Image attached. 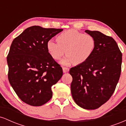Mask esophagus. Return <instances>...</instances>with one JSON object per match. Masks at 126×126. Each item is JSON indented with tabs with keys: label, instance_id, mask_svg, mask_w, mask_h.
<instances>
[{
	"label": "esophagus",
	"instance_id": "34e87169",
	"mask_svg": "<svg viewBox=\"0 0 126 126\" xmlns=\"http://www.w3.org/2000/svg\"><path fill=\"white\" fill-rule=\"evenodd\" d=\"M69 71V68H67V67H63V73H67Z\"/></svg>",
	"mask_w": 126,
	"mask_h": 126
}]
</instances>
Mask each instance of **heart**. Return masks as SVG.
Returning a JSON list of instances; mask_svg holds the SVG:
<instances>
[{
	"label": "heart",
	"mask_w": 126,
	"mask_h": 126,
	"mask_svg": "<svg viewBox=\"0 0 126 126\" xmlns=\"http://www.w3.org/2000/svg\"><path fill=\"white\" fill-rule=\"evenodd\" d=\"M57 41L50 40L47 41V51L55 60L61 59L66 51L67 55L60 61L64 66L73 63L80 64L87 61L96 46V40L92 35L75 30L62 32L57 37Z\"/></svg>",
	"instance_id": "heart-1"
}]
</instances>
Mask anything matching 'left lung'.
I'll list each match as a JSON object with an SVG mask.
<instances>
[{"mask_svg":"<svg viewBox=\"0 0 126 126\" xmlns=\"http://www.w3.org/2000/svg\"><path fill=\"white\" fill-rule=\"evenodd\" d=\"M96 40L89 59L70 69L73 100L86 110L100 107L112 96L121 74L122 54L112 37L98 31L86 30Z\"/></svg>","mask_w":126,"mask_h":126,"instance_id":"left-lung-1","label":"left lung"}]
</instances>
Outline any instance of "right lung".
I'll return each mask as SVG.
<instances>
[{
  "instance_id": "right-lung-1",
  "label": "right lung",
  "mask_w": 126,
  "mask_h": 126,
  "mask_svg": "<svg viewBox=\"0 0 126 126\" xmlns=\"http://www.w3.org/2000/svg\"><path fill=\"white\" fill-rule=\"evenodd\" d=\"M63 31L32 26L12 41L7 57L10 84L23 102L41 106L51 99V86L63 75L62 68L49 54L48 40Z\"/></svg>"
}]
</instances>
